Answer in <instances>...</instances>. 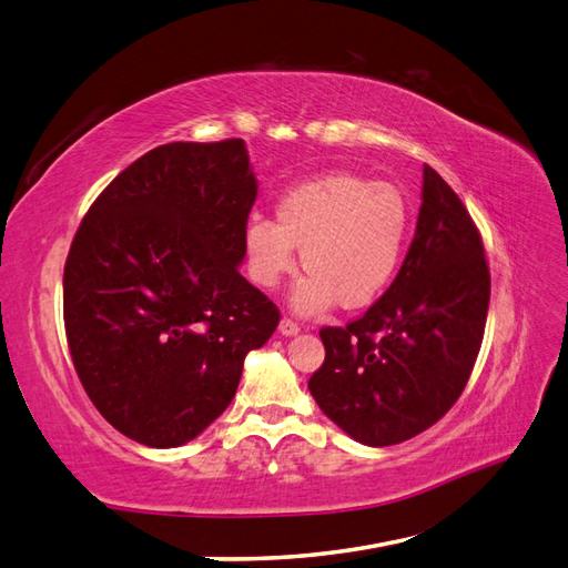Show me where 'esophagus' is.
<instances>
[{"mask_svg":"<svg viewBox=\"0 0 568 568\" xmlns=\"http://www.w3.org/2000/svg\"><path fill=\"white\" fill-rule=\"evenodd\" d=\"M298 332H301V326H298L294 320L282 317V322H280V334H284V336H296Z\"/></svg>","mask_w":568,"mask_h":568,"instance_id":"obj_1","label":"esophagus"}]
</instances>
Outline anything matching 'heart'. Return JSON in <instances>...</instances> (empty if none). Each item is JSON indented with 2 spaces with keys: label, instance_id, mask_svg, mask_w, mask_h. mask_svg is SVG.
Returning a JSON list of instances; mask_svg holds the SVG:
<instances>
[{
  "label": "heart",
  "instance_id": "heart-1",
  "mask_svg": "<svg viewBox=\"0 0 568 568\" xmlns=\"http://www.w3.org/2000/svg\"><path fill=\"white\" fill-rule=\"evenodd\" d=\"M412 227V203L400 186L353 173L298 182L274 203V222L251 217L244 230L248 277L280 286L296 267L307 270L294 307L320 313L338 301L359 311L379 301L400 270Z\"/></svg>",
  "mask_w": 568,
  "mask_h": 568
}]
</instances>
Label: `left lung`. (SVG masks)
Returning a JSON list of instances; mask_svg holds the SVG:
<instances>
[{
	"instance_id": "1",
	"label": "left lung",
	"mask_w": 568,
	"mask_h": 568,
	"mask_svg": "<svg viewBox=\"0 0 568 568\" xmlns=\"http://www.w3.org/2000/svg\"><path fill=\"white\" fill-rule=\"evenodd\" d=\"M490 272L469 211L424 165L417 232L398 277L369 311L324 326V363L311 376L315 403L372 448L434 426L462 395L484 341Z\"/></svg>"
}]
</instances>
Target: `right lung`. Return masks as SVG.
I'll return each mask as SVG.
<instances>
[{
  "mask_svg": "<svg viewBox=\"0 0 568 568\" xmlns=\"http://www.w3.org/2000/svg\"><path fill=\"white\" fill-rule=\"evenodd\" d=\"M255 196L244 140L173 142L128 165L80 222L65 338L82 388L128 438H196L277 329V305L239 272Z\"/></svg>",
  "mask_w": 568,
  "mask_h": 568,
  "instance_id": "1",
  "label": "right lung"
}]
</instances>
